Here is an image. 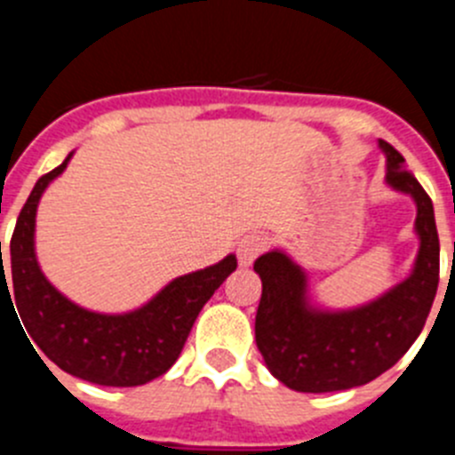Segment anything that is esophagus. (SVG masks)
<instances>
[{"mask_svg": "<svg viewBox=\"0 0 455 455\" xmlns=\"http://www.w3.org/2000/svg\"><path fill=\"white\" fill-rule=\"evenodd\" d=\"M265 249H267L265 235H260V233H249V235H244L243 240L237 243V260H240V265L249 267Z\"/></svg>", "mask_w": 455, "mask_h": 455, "instance_id": "obj_1", "label": "esophagus"}]
</instances>
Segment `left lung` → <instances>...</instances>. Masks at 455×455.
Segmentation results:
<instances>
[{"mask_svg":"<svg viewBox=\"0 0 455 455\" xmlns=\"http://www.w3.org/2000/svg\"><path fill=\"white\" fill-rule=\"evenodd\" d=\"M387 156V183L417 202L421 247L415 272L374 304L349 313L306 308L304 272L285 253L256 258L263 294L256 310V345L265 365L297 392H335L365 386L390 370L421 333L440 281V240L433 204L408 172L406 158L380 140Z\"/></svg>","mask_w":455,"mask_h":455,"instance_id":"8db88e82","label":"left lung"}]
</instances>
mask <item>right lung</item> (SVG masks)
I'll return each instance as SVG.
<instances>
[{
    "mask_svg": "<svg viewBox=\"0 0 455 455\" xmlns=\"http://www.w3.org/2000/svg\"><path fill=\"white\" fill-rule=\"evenodd\" d=\"M69 156L38 179L20 211L11 237L8 281L2 260V304L4 299L11 301L8 288L13 285L15 306L24 329L31 335L28 342H36L68 374L97 386H145L147 380L158 379L177 363L199 310L235 269L237 260L235 256H227L212 267L174 278L136 313L97 315L75 306L43 276L34 253L38 199L47 183L65 170Z\"/></svg>",
    "mask_w": 455,
    "mask_h": 455,
    "instance_id": "1",
    "label": "right lung"
}]
</instances>
